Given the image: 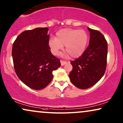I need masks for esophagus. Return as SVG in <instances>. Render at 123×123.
<instances>
[{"mask_svg": "<svg viewBox=\"0 0 123 123\" xmlns=\"http://www.w3.org/2000/svg\"><path fill=\"white\" fill-rule=\"evenodd\" d=\"M60 62H61V65H64L65 63H67L66 61H63V60H61Z\"/></svg>", "mask_w": 123, "mask_h": 123, "instance_id": "obj_1", "label": "esophagus"}]
</instances>
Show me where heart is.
Returning <instances> with one entry per match:
<instances>
[{"label":"heart","instance_id":"obj_1","mask_svg":"<svg viewBox=\"0 0 123 123\" xmlns=\"http://www.w3.org/2000/svg\"><path fill=\"white\" fill-rule=\"evenodd\" d=\"M88 39V35L85 31L65 28L58 31L55 38H50L49 45L54 55H59L65 46V51L71 57L77 58L85 50Z\"/></svg>","mask_w":123,"mask_h":123}]
</instances>
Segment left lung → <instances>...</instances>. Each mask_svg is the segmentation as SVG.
Wrapping results in <instances>:
<instances>
[{"instance_id": "left-lung-1", "label": "left lung", "mask_w": 123, "mask_h": 123, "mask_svg": "<svg viewBox=\"0 0 123 123\" xmlns=\"http://www.w3.org/2000/svg\"><path fill=\"white\" fill-rule=\"evenodd\" d=\"M89 45L80 57L70 62L73 69L71 82L80 89H86L97 83L105 74L107 66L108 45L99 31L88 28Z\"/></svg>"}]
</instances>
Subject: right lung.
Returning <instances> with one entry per match:
<instances>
[{"instance_id":"1","label":"right lung","mask_w":123,"mask_h":123,"mask_svg":"<svg viewBox=\"0 0 123 123\" xmlns=\"http://www.w3.org/2000/svg\"><path fill=\"white\" fill-rule=\"evenodd\" d=\"M48 28L24 31L12 45L15 72L25 85L34 90L44 88L52 81L53 71L61 66L60 60L51 53Z\"/></svg>"}]
</instances>
